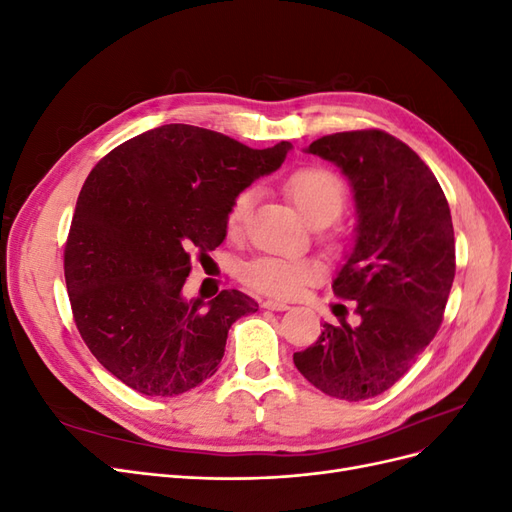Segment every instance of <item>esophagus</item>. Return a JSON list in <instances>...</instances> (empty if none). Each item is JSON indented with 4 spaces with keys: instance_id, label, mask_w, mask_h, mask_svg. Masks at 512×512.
<instances>
[{
    "instance_id": "34e87169",
    "label": "esophagus",
    "mask_w": 512,
    "mask_h": 512,
    "mask_svg": "<svg viewBox=\"0 0 512 512\" xmlns=\"http://www.w3.org/2000/svg\"><path fill=\"white\" fill-rule=\"evenodd\" d=\"M262 307L265 309H273V312H286V309L290 307L288 303H284V301H275V299H265L260 303Z\"/></svg>"
}]
</instances>
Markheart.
<instances>
[{"instance_id": "heart-1", "label": "heart", "mask_w": 512, "mask_h": 512, "mask_svg": "<svg viewBox=\"0 0 512 512\" xmlns=\"http://www.w3.org/2000/svg\"><path fill=\"white\" fill-rule=\"evenodd\" d=\"M286 190L309 224H331L346 207L344 181L322 166L299 168L288 177ZM254 198L256 192L245 188L230 200L224 220L228 237L241 235L247 218H250ZM320 273L322 269L316 260L265 254L247 262L241 271V280L269 297L286 299L316 282Z\"/></svg>"}]
</instances>
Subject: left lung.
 <instances>
[{
    "label": "left lung",
    "instance_id": "1",
    "mask_svg": "<svg viewBox=\"0 0 512 512\" xmlns=\"http://www.w3.org/2000/svg\"><path fill=\"white\" fill-rule=\"evenodd\" d=\"M342 168L359 226L333 282L356 301L359 324L324 322L294 365L337 399H371L406 374L433 337L455 280V232L438 179L399 138L382 130L322 136L307 149Z\"/></svg>",
    "mask_w": 512,
    "mask_h": 512
}]
</instances>
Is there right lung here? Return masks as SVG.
I'll return each instance as SVG.
<instances>
[{
  "instance_id": "obj_1",
  "label": "right lung",
  "mask_w": 512,
  "mask_h": 512,
  "mask_svg": "<svg viewBox=\"0 0 512 512\" xmlns=\"http://www.w3.org/2000/svg\"><path fill=\"white\" fill-rule=\"evenodd\" d=\"M290 147L168 123L106 153L85 179L64 250L72 316L98 363L136 393L175 397L211 378L232 322L258 312L239 290L205 303L183 286L194 256L226 239L230 200Z\"/></svg>"
}]
</instances>
